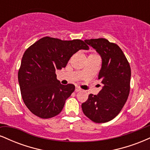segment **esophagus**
Instances as JSON below:
<instances>
[{
  "mask_svg": "<svg viewBox=\"0 0 150 150\" xmlns=\"http://www.w3.org/2000/svg\"><path fill=\"white\" fill-rule=\"evenodd\" d=\"M82 90V89H81V88H80V87H76V88H75V92H80V91H81Z\"/></svg>",
  "mask_w": 150,
  "mask_h": 150,
  "instance_id": "esophagus-1",
  "label": "esophagus"
}]
</instances>
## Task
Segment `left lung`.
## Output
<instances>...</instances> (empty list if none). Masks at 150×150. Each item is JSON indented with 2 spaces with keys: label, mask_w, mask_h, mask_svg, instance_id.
<instances>
[{
  "label": "left lung",
  "mask_w": 150,
  "mask_h": 150,
  "mask_svg": "<svg viewBox=\"0 0 150 150\" xmlns=\"http://www.w3.org/2000/svg\"><path fill=\"white\" fill-rule=\"evenodd\" d=\"M101 56L98 79L103 84L97 95L90 94L82 104L84 114L94 123L110 121L120 112L130 93L131 70L128 60L117 44L104 38L86 39Z\"/></svg>",
  "instance_id": "obj_1"
}]
</instances>
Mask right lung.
I'll return each mask as SVG.
<instances>
[{
	"label": "right lung",
	"mask_w": 150,
	"mask_h": 150,
	"mask_svg": "<svg viewBox=\"0 0 150 150\" xmlns=\"http://www.w3.org/2000/svg\"><path fill=\"white\" fill-rule=\"evenodd\" d=\"M89 46L80 39L63 41L45 37L30 46L22 56L18 81L24 103L33 114L50 118L61 112L75 85H61L56 70L66 66L70 57Z\"/></svg>",
	"instance_id": "1"
}]
</instances>
